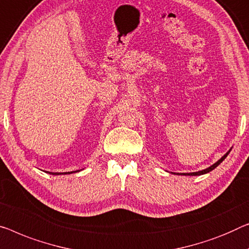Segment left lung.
I'll list each match as a JSON object with an SVG mask.
<instances>
[{"instance_id":"obj_1","label":"left lung","mask_w":249,"mask_h":249,"mask_svg":"<svg viewBox=\"0 0 249 249\" xmlns=\"http://www.w3.org/2000/svg\"><path fill=\"white\" fill-rule=\"evenodd\" d=\"M229 152H231V150H229L227 153H226L224 157H222L220 160H218L216 163H214V164H213L211 166H209V168H207V169H205V170H202V171H198V172H191V173H182L183 176H201V174H205V173H208V172H210V171H213V170L214 169V168H217L218 165L220 164V163L225 160L226 158H227V155L229 154ZM178 174H180V173H178Z\"/></svg>"}]
</instances>
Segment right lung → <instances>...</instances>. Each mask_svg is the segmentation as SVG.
I'll use <instances>...</instances> for the list:
<instances>
[{"label":"right lung","instance_id":"add662e5","mask_svg":"<svg viewBox=\"0 0 249 249\" xmlns=\"http://www.w3.org/2000/svg\"><path fill=\"white\" fill-rule=\"evenodd\" d=\"M73 172H78V171H72V172H64V173H59V172H49L50 174H53V176H58V174H69V173H73Z\"/></svg>","mask_w":249,"mask_h":249}]
</instances>
